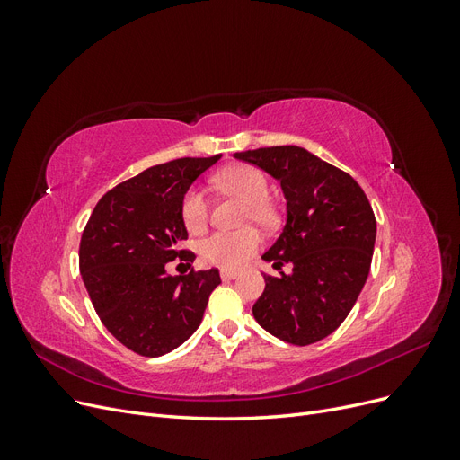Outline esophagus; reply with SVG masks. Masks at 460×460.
I'll return each instance as SVG.
<instances>
[{"label": "esophagus", "instance_id": "1", "mask_svg": "<svg viewBox=\"0 0 460 460\" xmlns=\"http://www.w3.org/2000/svg\"><path fill=\"white\" fill-rule=\"evenodd\" d=\"M238 276H240L238 270H226V269L220 270V278H222V280H234V278H238Z\"/></svg>", "mask_w": 460, "mask_h": 460}]
</instances>
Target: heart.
Masks as SVG:
<instances>
[{"label": "heart", "instance_id": "obj_1", "mask_svg": "<svg viewBox=\"0 0 460 460\" xmlns=\"http://www.w3.org/2000/svg\"><path fill=\"white\" fill-rule=\"evenodd\" d=\"M213 182L218 190L232 193L247 203V218H253L261 225H269L274 218V208L269 203V180L261 169L253 164H228L220 169ZM180 218H182L188 232L198 234L205 228L208 218V203L203 190L198 186L190 188L182 203H180ZM261 245V234L255 228H245L240 232H213L199 243V257L208 267L220 269H240Z\"/></svg>", "mask_w": 460, "mask_h": 460}]
</instances>
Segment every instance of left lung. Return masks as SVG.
<instances>
[{"label": "left lung", "instance_id": "left-lung-1", "mask_svg": "<svg viewBox=\"0 0 460 460\" xmlns=\"http://www.w3.org/2000/svg\"><path fill=\"white\" fill-rule=\"evenodd\" d=\"M280 182L288 220L262 255L280 272L264 274L253 305L257 323L294 345H311L336 330L363 289L376 242L374 211L355 180L297 146L235 153ZM289 263L286 275L281 267Z\"/></svg>", "mask_w": 460, "mask_h": 460}]
</instances>
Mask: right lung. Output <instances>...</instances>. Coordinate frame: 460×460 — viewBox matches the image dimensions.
Instances as JSON below:
<instances>
[{"label": "right lung", "instance_id": "1", "mask_svg": "<svg viewBox=\"0 0 460 460\" xmlns=\"http://www.w3.org/2000/svg\"><path fill=\"white\" fill-rule=\"evenodd\" d=\"M222 155L155 164L97 201L82 232L78 264L103 326L130 351L161 357L182 345L203 320L220 284L217 269L171 276L166 262H193L180 249L188 230L180 203Z\"/></svg>", "mask_w": 460, "mask_h": 460}]
</instances>
